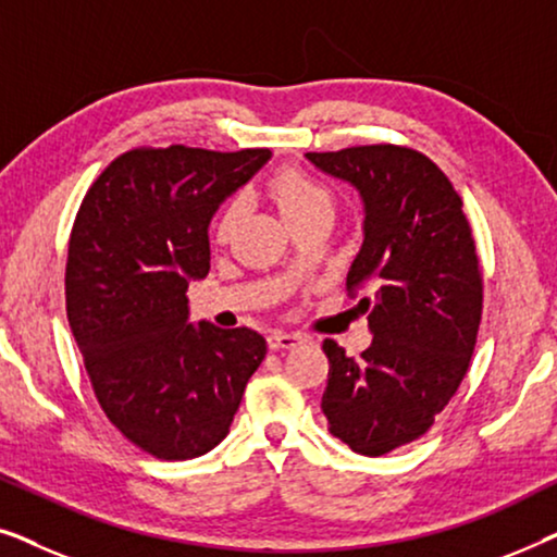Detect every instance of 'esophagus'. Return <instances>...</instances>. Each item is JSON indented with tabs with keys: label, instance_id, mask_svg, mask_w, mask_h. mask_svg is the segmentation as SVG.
Here are the masks:
<instances>
[{
	"label": "esophagus",
	"instance_id": "34e87169",
	"mask_svg": "<svg viewBox=\"0 0 557 557\" xmlns=\"http://www.w3.org/2000/svg\"><path fill=\"white\" fill-rule=\"evenodd\" d=\"M304 337L296 332H281V330H273L269 334V347L271 349H294L296 345H301Z\"/></svg>",
	"mask_w": 557,
	"mask_h": 557
}]
</instances>
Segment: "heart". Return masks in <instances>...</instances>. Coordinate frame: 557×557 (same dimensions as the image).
I'll list each match as a JSON object with an SVG mask.
<instances>
[{"label":"heart","mask_w":557,"mask_h":557,"mask_svg":"<svg viewBox=\"0 0 557 557\" xmlns=\"http://www.w3.org/2000/svg\"><path fill=\"white\" fill-rule=\"evenodd\" d=\"M271 200L276 202L281 215L286 223L307 215L314 210H332V195L326 193L324 185H319L317 180H311L309 174L299 170H281L269 185ZM240 202L225 205V210L220 212L215 235L218 240H227L235 233V227L240 223Z\"/></svg>","instance_id":"1"}]
</instances>
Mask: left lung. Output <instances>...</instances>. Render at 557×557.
<instances>
[{
  "instance_id": "left-lung-1",
  "label": "left lung",
  "mask_w": 557,
  "mask_h": 557,
  "mask_svg": "<svg viewBox=\"0 0 557 557\" xmlns=\"http://www.w3.org/2000/svg\"><path fill=\"white\" fill-rule=\"evenodd\" d=\"M362 200V246L347 271L370 347L360 360L324 339L322 410L362 456L421 438L459 391L482 319V276L461 197L421 151L375 144L309 151Z\"/></svg>"
}]
</instances>
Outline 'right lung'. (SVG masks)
<instances>
[{
    "mask_svg": "<svg viewBox=\"0 0 557 557\" xmlns=\"http://www.w3.org/2000/svg\"><path fill=\"white\" fill-rule=\"evenodd\" d=\"M269 159V149L126 151L75 218L67 322L103 413L157 459L215 448L265 357L248 326L189 322L187 286L210 271V220Z\"/></svg>",
    "mask_w": 557,
    "mask_h": 557,
    "instance_id": "right-lung-1",
    "label": "right lung"
}]
</instances>
